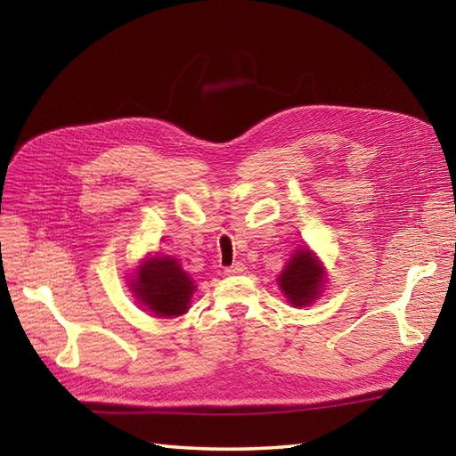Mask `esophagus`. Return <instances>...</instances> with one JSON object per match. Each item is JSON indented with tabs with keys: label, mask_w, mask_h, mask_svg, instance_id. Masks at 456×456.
<instances>
[{
	"label": "esophagus",
	"mask_w": 456,
	"mask_h": 456,
	"mask_svg": "<svg viewBox=\"0 0 456 456\" xmlns=\"http://www.w3.org/2000/svg\"><path fill=\"white\" fill-rule=\"evenodd\" d=\"M228 275H241V273H247V266L243 265V262H236V265H232L224 270Z\"/></svg>",
	"instance_id": "34e87169"
}]
</instances>
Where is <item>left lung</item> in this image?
<instances>
[{"mask_svg": "<svg viewBox=\"0 0 456 456\" xmlns=\"http://www.w3.org/2000/svg\"><path fill=\"white\" fill-rule=\"evenodd\" d=\"M278 283L285 298L293 306H308L323 291L325 268L320 258H315L306 247V249L293 253V258L287 262L280 273Z\"/></svg>", "mask_w": 456, "mask_h": 456, "instance_id": "1", "label": "left lung"}]
</instances>
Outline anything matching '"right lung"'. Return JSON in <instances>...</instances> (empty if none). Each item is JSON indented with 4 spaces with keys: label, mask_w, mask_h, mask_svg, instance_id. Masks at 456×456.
<instances>
[{
    "label": "right lung",
    "mask_w": 456,
    "mask_h": 456,
    "mask_svg": "<svg viewBox=\"0 0 456 456\" xmlns=\"http://www.w3.org/2000/svg\"><path fill=\"white\" fill-rule=\"evenodd\" d=\"M131 291L139 305L158 317H176L188 312L196 285L173 256H150L134 272Z\"/></svg>",
    "instance_id": "obj_1"
}]
</instances>
